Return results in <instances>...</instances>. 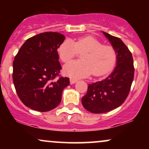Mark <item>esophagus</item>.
<instances>
[{
	"label": "esophagus",
	"mask_w": 149,
	"mask_h": 149,
	"mask_svg": "<svg viewBox=\"0 0 149 149\" xmlns=\"http://www.w3.org/2000/svg\"><path fill=\"white\" fill-rule=\"evenodd\" d=\"M77 81H78V80L74 79V78H71V79H70V83H71V84H74V83H76Z\"/></svg>",
	"instance_id": "34e87169"
}]
</instances>
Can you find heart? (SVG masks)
<instances>
[{
    "label": "heart",
    "mask_w": 149,
    "mask_h": 149,
    "mask_svg": "<svg viewBox=\"0 0 149 149\" xmlns=\"http://www.w3.org/2000/svg\"><path fill=\"white\" fill-rule=\"evenodd\" d=\"M61 61L66 63L81 53L80 60L65 65L64 73L71 78H81L92 73L95 76L107 74L117 61V52L113 46L104 45L92 36L80 37L73 41L65 40L58 49Z\"/></svg>",
    "instance_id": "heart-1"
}]
</instances>
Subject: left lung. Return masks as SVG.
I'll list each match as a JSON object with an SVG mask.
<instances>
[{
    "label": "left lung",
    "mask_w": 149,
    "mask_h": 149,
    "mask_svg": "<svg viewBox=\"0 0 149 149\" xmlns=\"http://www.w3.org/2000/svg\"><path fill=\"white\" fill-rule=\"evenodd\" d=\"M103 33L117 52V65L107 78L88 85L82 104L93 113H107L120 107L129 95L134 79V67L130 49L119 38Z\"/></svg>",
    "instance_id": "left-lung-1"
}]
</instances>
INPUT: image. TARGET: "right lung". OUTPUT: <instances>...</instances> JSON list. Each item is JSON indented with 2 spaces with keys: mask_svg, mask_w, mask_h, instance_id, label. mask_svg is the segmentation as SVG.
<instances>
[{
  "mask_svg": "<svg viewBox=\"0 0 149 149\" xmlns=\"http://www.w3.org/2000/svg\"><path fill=\"white\" fill-rule=\"evenodd\" d=\"M64 39L57 32L38 34L27 39L15 57V90L22 103L33 110L45 112L57 107L63 90L70 84L69 78L59 74L57 48Z\"/></svg>",
  "mask_w": 149,
  "mask_h": 149,
  "instance_id": "obj_1",
  "label": "right lung"
}]
</instances>
